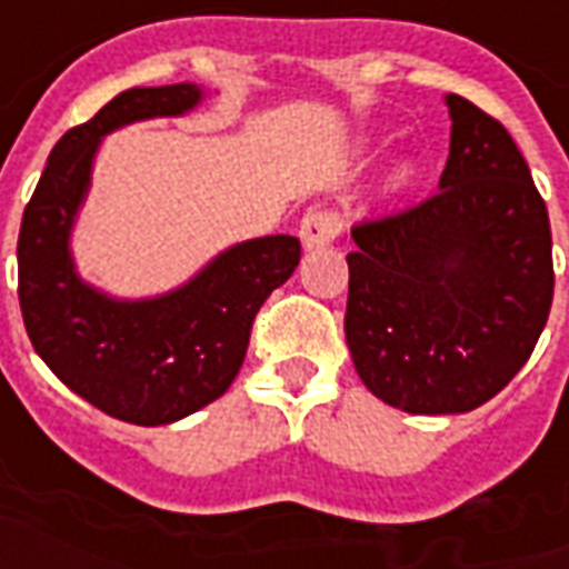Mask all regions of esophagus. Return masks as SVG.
I'll list each match as a JSON object with an SVG mask.
<instances>
[{"mask_svg":"<svg viewBox=\"0 0 569 569\" xmlns=\"http://www.w3.org/2000/svg\"><path fill=\"white\" fill-rule=\"evenodd\" d=\"M339 230H342V221L336 211H309L300 223V242L306 251H315V248H325V244L333 242Z\"/></svg>","mask_w":569,"mask_h":569,"instance_id":"esophagus-1","label":"esophagus"}]
</instances>
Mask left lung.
<instances>
[{"label": "left lung", "instance_id": "1", "mask_svg": "<svg viewBox=\"0 0 569 569\" xmlns=\"http://www.w3.org/2000/svg\"><path fill=\"white\" fill-rule=\"evenodd\" d=\"M449 163L412 209L351 227L346 339L360 381L412 416H458L512 381L549 321V211L500 120L446 97Z\"/></svg>", "mask_w": 569, "mask_h": 569}]
</instances>
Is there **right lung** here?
<instances>
[{"label": "right lung", "mask_w": 569, "mask_h": 569, "mask_svg": "<svg viewBox=\"0 0 569 569\" xmlns=\"http://www.w3.org/2000/svg\"><path fill=\"white\" fill-rule=\"evenodd\" d=\"M199 84L132 87L53 144L18 239V297L29 342L69 391L106 416L160 427L218 400L242 367L254 315L300 263L297 236H260L211 257L160 297L120 300L87 284L72 257L74 218L109 132L181 118Z\"/></svg>", "instance_id": "right-lung-1"}]
</instances>
